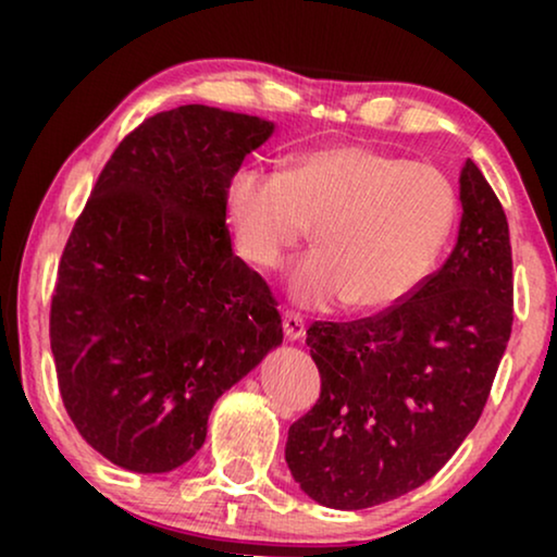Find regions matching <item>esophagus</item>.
<instances>
[{
    "label": "esophagus",
    "instance_id": "1",
    "mask_svg": "<svg viewBox=\"0 0 557 557\" xmlns=\"http://www.w3.org/2000/svg\"><path fill=\"white\" fill-rule=\"evenodd\" d=\"M304 332H307V324H304V317L296 314V311H284V334L288 339H301Z\"/></svg>",
    "mask_w": 557,
    "mask_h": 557
}]
</instances>
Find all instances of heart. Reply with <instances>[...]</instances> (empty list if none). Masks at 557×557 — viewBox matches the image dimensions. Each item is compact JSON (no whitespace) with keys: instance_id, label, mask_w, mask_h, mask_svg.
<instances>
[{"instance_id":"heart-1","label":"heart","mask_w":557,"mask_h":557,"mask_svg":"<svg viewBox=\"0 0 557 557\" xmlns=\"http://www.w3.org/2000/svg\"><path fill=\"white\" fill-rule=\"evenodd\" d=\"M225 210L240 256L263 271L317 225L322 248L288 278L301 304L387 309L431 271L454 225L456 189L433 164L345 144L309 151L286 174L240 166Z\"/></svg>"}]
</instances>
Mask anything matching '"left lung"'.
Here are the masks:
<instances>
[{
    "label": "left lung",
    "mask_w": 557,
    "mask_h": 557,
    "mask_svg": "<svg viewBox=\"0 0 557 557\" xmlns=\"http://www.w3.org/2000/svg\"><path fill=\"white\" fill-rule=\"evenodd\" d=\"M459 185V238L436 273L375 317L309 326L322 393L288 429L286 463L319 505L364 509L425 484L486 406L512 334V246L471 159Z\"/></svg>",
    "instance_id": "8db88e82"
}]
</instances>
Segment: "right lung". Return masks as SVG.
I'll list each match as a JSON object with an SVG mask.
<instances>
[{"mask_svg":"<svg viewBox=\"0 0 557 557\" xmlns=\"http://www.w3.org/2000/svg\"><path fill=\"white\" fill-rule=\"evenodd\" d=\"M271 121L189 103L144 119L58 263L50 347L86 444L141 474L193 459L227 387L281 345L261 273L233 253L225 189Z\"/></svg>","mask_w":557,"mask_h":557,"instance_id":"obj_1","label":"right lung"}]
</instances>
